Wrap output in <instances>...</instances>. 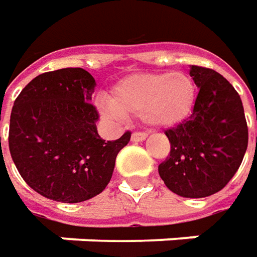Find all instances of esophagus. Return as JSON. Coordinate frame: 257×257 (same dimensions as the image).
Instances as JSON below:
<instances>
[{"label":"esophagus","instance_id":"obj_1","mask_svg":"<svg viewBox=\"0 0 257 257\" xmlns=\"http://www.w3.org/2000/svg\"><path fill=\"white\" fill-rule=\"evenodd\" d=\"M147 139V134L146 133H133L132 134V142L133 143H142Z\"/></svg>","mask_w":257,"mask_h":257}]
</instances>
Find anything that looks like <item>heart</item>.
Segmentation results:
<instances>
[{
  "mask_svg": "<svg viewBox=\"0 0 257 257\" xmlns=\"http://www.w3.org/2000/svg\"><path fill=\"white\" fill-rule=\"evenodd\" d=\"M196 97L197 85L186 73L134 74L114 85L100 110L110 118L140 115L150 127L169 128L190 115Z\"/></svg>",
  "mask_w": 257,
  "mask_h": 257,
  "instance_id": "heart-1",
  "label": "heart"
}]
</instances>
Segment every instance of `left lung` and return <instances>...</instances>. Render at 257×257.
I'll use <instances>...</instances> for the list:
<instances>
[{
  "label": "left lung",
  "instance_id": "8db88e82",
  "mask_svg": "<svg viewBox=\"0 0 257 257\" xmlns=\"http://www.w3.org/2000/svg\"><path fill=\"white\" fill-rule=\"evenodd\" d=\"M190 77L199 88L192 114L166 132L170 156L159 174L173 193L200 199L230 182L247 149V124L240 95L210 68L192 65Z\"/></svg>",
  "mask_w": 257,
  "mask_h": 257
}]
</instances>
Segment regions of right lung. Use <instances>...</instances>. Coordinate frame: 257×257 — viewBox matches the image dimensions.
I'll return each instance as SVG.
<instances>
[{"label":"right lung","instance_id":"obj_1","mask_svg":"<svg viewBox=\"0 0 257 257\" xmlns=\"http://www.w3.org/2000/svg\"><path fill=\"white\" fill-rule=\"evenodd\" d=\"M94 85L83 68H61L37 75L14 101L10 153L25 183L47 199L80 203L100 194L130 142L128 132L113 142L98 136Z\"/></svg>","mask_w":257,"mask_h":257}]
</instances>
